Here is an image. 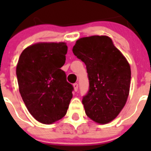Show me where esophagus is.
I'll list each match as a JSON object with an SVG mask.
<instances>
[{
    "mask_svg": "<svg viewBox=\"0 0 151 151\" xmlns=\"http://www.w3.org/2000/svg\"><path fill=\"white\" fill-rule=\"evenodd\" d=\"M73 88H74L75 91H78V84H77V83L73 84Z\"/></svg>",
    "mask_w": 151,
    "mask_h": 151,
    "instance_id": "34e87169",
    "label": "esophagus"
}]
</instances>
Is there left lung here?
Returning <instances> with one entry per match:
<instances>
[{"mask_svg":"<svg viewBox=\"0 0 151 151\" xmlns=\"http://www.w3.org/2000/svg\"><path fill=\"white\" fill-rule=\"evenodd\" d=\"M73 52L87 68L90 85L82 99L86 115L98 124L109 123L122 111L129 97V62L106 35L79 38Z\"/></svg>","mask_w":151,"mask_h":151,"instance_id":"left-lung-1","label":"left lung"}]
</instances>
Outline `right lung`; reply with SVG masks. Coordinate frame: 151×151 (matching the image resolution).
Returning a JSON list of instances; mask_svg holds the SVG:
<instances>
[{"label":"right lung","instance_id":"right-lung-1","mask_svg":"<svg viewBox=\"0 0 151 151\" xmlns=\"http://www.w3.org/2000/svg\"><path fill=\"white\" fill-rule=\"evenodd\" d=\"M67 48L65 42H39L24 49L19 58V91L31 115L41 123L61 119L73 97V86L60 69Z\"/></svg>","mask_w":151,"mask_h":151}]
</instances>
